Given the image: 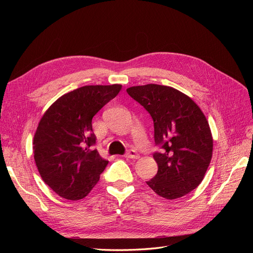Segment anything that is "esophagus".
Segmentation results:
<instances>
[{"mask_svg": "<svg viewBox=\"0 0 253 253\" xmlns=\"http://www.w3.org/2000/svg\"><path fill=\"white\" fill-rule=\"evenodd\" d=\"M126 158H131V159H136L138 158V154H137V152L135 150H128L126 153Z\"/></svg>", "mask_w": 253, "mask_h": 253, "instance_id": "obj_1", "label": "esophagus"}]
</instances>
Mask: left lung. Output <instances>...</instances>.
<instances>
[{
    "mask_svg": "<svg viewBox=\"0 0 253 253\" xmlns=\"http://www.w3.org/2000/svg\"><path fill=\"white\" fill-rule=\"evenodd\" d=\"M126 91L151 115L155 144L162 149L153 154L158 171L147 185L167 200L196 189L213 150L210 126L202 110L190 97L170 86L147 84Z\"/></svg>",
    "mask_w": 253,
    "mask_h": 253,
    "instance_id": "obj_1",
    "label": "left lung"
}]
</instances>
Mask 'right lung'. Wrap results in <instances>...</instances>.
Here are the masks:
<instances>
[{"label":"right lung","instance_id":"add662e5","mask_svg":"<svg viewBox=\"0 0 253 253\" xmlns=\"http://www.w3.org/2000/svg\"><path fill=\"white\" fill-rule=\"evenodd\" d=\"M120 84L74 89L45 112L34 137V157L44 182L61 197H85L108 166L97 150L91 119L118 95Z\"/></svg>","mask_w":253,"mask_h":253}]
</instances>
